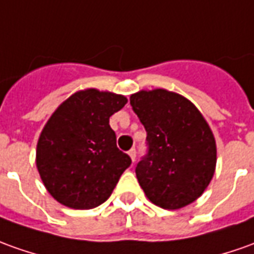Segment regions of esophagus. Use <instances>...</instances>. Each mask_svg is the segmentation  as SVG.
<instances>
[{
    "instance_id": "1",
    "label": "esophagus",
    "mask_w": 254,
    "mask_h": 254,
    "mask_svg": "<svg viewBox=\"0 0 254 254\" xmlns=\"http://www.w3.org/2000/svg\"><path fill=\"white\" fill-rule=\"evenodd\" d=\"M128 156H130L131 160L134 162V160H135V156H137V152H135V149L128 150Z\"/></svg>"
}]
</instances>
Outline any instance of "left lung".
I'll use <instances>...</instances> for the list:
<instances>
[{
	"label": "left lung",
	"instance_id": "1",
	"mask_svg": "<svg viewBox=\"0 0 254 254\" xmlns=\"http://www.w3.org/2000/svg\"><path fill=\"white\" fill-rule=\"evenodd\" d=\"M130 104L148 134V155L135 169L146 197L169 210L195 202L217 163L216 139L203 115L190 99L164 88L138 91Z\"/></svg>",
	"mask_w": 254,
	"mask_h": 254
}]
</instances>
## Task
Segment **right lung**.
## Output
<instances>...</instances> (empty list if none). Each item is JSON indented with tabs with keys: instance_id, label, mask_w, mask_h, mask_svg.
Returning a JSON list of instances; mask_svg holds the SVG:
<instances>
[{
	"instance_id": "add662e5",
	"label": "right lung",
	"mask_w": 254,
	"mask_h": 254,
	"mask_svg": "<svg viewBox=\"0 0 254 254\" xmlns=\"http://www.w3.org/2000/svg\"><path fill=\"white\" fill-rule=\"evenodd\" d=\"M127 104L120 94L80 90L59 105L40 134L36 164L44 187L61 204L88 210L112 195L131 164L116 146L109 117Z\"/></svg>"
}]
</instances>
